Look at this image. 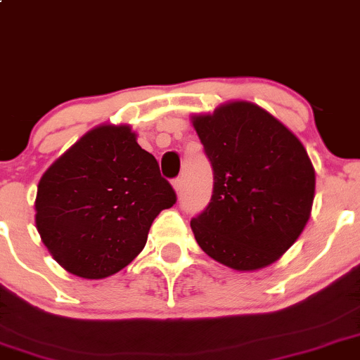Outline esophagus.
Returning a JSON list of instances; mask_svg holds the SVG:
<instances>
[{"mask_svg":"<svg viewBox=\"0 0 360 360\" xmlns=\"http://www.w3.org/2000/svg\"><path fill=\"white\" fill-rule=\"evenodd\" d=\"M172 186L174 190H176V193H181V188H183V181H181V177H176V179L172 181Z\"/></svg>","mask_w":360,"mask_h":360,"instance_id":"34e87169","label":"esophagus"}]
</instances>
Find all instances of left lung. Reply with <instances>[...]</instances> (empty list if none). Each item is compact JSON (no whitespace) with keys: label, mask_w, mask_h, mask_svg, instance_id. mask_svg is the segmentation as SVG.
Here are the masks:
<instances>
[{"label":"left lung","mask_w":360,"mask_h":360,"mask_svg":"<svg viewBox=\"0 0 360 360\" xmlns=\"http://www.w3.org/2000/svg\"><path fill=\"white\" fill-rule=\"evenodd\" d=\"M193 127L214 177L211 202L190 223L198 246L236 271L273 264L311 212L315 170L304 146L250 102L193 117Z\"/></svg>","instance_id":"8db88e82"}]
</instances>
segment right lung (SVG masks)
I'll use <instances>...</instances> for the list:
<instances>
[{
    "label": "right lung",
    "mask_w": 360,
    "mask_h": 360,
    "mask_svg": "<svg viewBox=\"0 0 360 360\" xmlns=\"http://www.w3.org/2000/svg\"><path fill=\"white\" fill-rule=\"evenodd\" d=\"M158 162L130 127L87 131L38 183L37 229L59 265L87 280L127 267L160 211L176 204Z\"/></svg>",
    "instance_id": "1"
}]
</instances>
